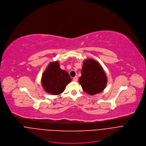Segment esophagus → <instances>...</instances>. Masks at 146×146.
I'll list each match as a JSON object with an SVG mask.
<instances>
[{"label": "esophagus", "instance_id": "1", "mask_svg": "<svg viewBox=\"0 0 146 146\" xmlns=\"http://www.w3.org/2000/svg\"><path fill=\"white\" fill-rule=\"evenodd\" d=\"M73 80L74 81V82H77L78 81V77L76 76H75L74 78H73Z\"/></svg>", "mask_w": 146, "mask_h": 146}]
</instances>
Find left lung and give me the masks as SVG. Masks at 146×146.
<instances>
[{"label":"left lung","instance_id":"1","mask_svg":"<svg viewBox=\"0 0 146 146\" xmlns=\"http://www.w3.org/2000/svg\"><path fill=\"white\" fill-rule=\"evenodd\" d=\"M79 82L86 93L93 96L105 89L107 77L98 62L93 59H87L83 62Z\"/></svg>","mask_w":146,"mask_h":146}]
</instances>
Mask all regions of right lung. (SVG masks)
I'll return each instance as SVG.
<instances>
[{
    "mask_svg": "<svg viewBox=\"0 0 146 146\" xmlns=\"http://www.w3.org/2000/svg\"><path fill=\"white\" fill-rule=\"evenodd\" d=\"M71 81V78L68 72L60 68L58 62H50L41 78V83L44 90L52 95L62 93Z\"/></svg>",
    "mask_w": 146,
    "mask_h": 146,
    "instance_id": "right-lung-1",
    "label": "right lung"
}]
</instances>
